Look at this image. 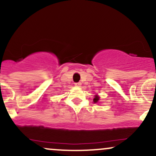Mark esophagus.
I'll list each match as a JSON object with an SVG mask.
<instances>
[{
	"mask_svg": "<svg viewBox=\"0 0 156 156\" xmlns=\"http://www.w3.org/2000/svg\"><path fill=\"white\" fill-rule=\"evenodd\" d=\"M75 85H76V87H80V86H81V83H80V82H78V83H75Z\"/></svg>",
	"mask_w": 156,
	"mask_h": 156,
	"instance_id": "obj_1",
	"label": "esophagus"
}]
</instances>
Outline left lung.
<instances>
[{"label": "left lung", "mask_w": 156, "mask_h": 156, "mask_svg": "<svg viewBox=\"0 0 156 156\" xmlns=\"http://www.w3.org/2000/svg\"><path fill=\"white\" fill-rule=\"evenodd\" d=\"M99 100H100L99 96H98V95H94V99H93V102H94V103H98V101H99Z\"/></svg>", "instance_id": "8db88e82"}]
</instances>
